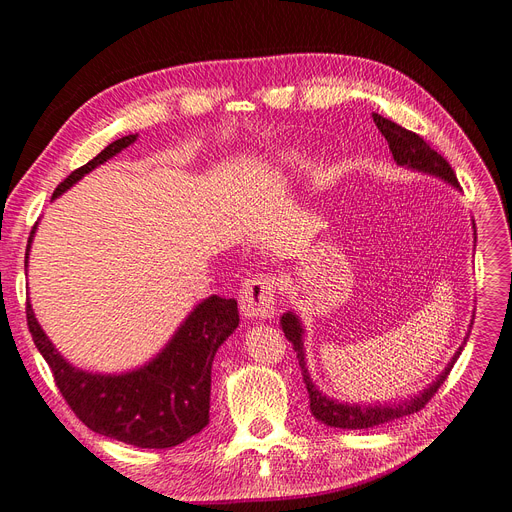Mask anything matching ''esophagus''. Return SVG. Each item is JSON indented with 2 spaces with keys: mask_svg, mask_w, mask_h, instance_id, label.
Masks as SVG:
<instances>
[{
  "mask_svg": "<svg viewBox=\"0 0 512 512\" xmlns=\"http://www.w3.org/2000/svg\"><path fill=\"white\" fill-rule=\"evenodd\" d=\"M275 292L277 277L273 273H256L243 281L239 292V305L245 317H256V320H267L275 315Z\"/></svg>",
  "mask_w": 512,
  "mask_h": 512,
  "instance_id": "34e87169",
  "label": "esophagus"
}]
</instances>
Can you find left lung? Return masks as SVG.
<instances>
[{
	"label": "left lung",
	"mask_w": 512,
	"mask_h": 512,
	"mask_svg": "<svg viewBox=\"0 0 512 512\" xmlns=\"http://www.w3.org/2000/svg\"><path fill=\"white\" fill-rule=\"evenodd\" d=\"M373 120L377 129L381 131V135L387 139L390 144V152L394 156V161L402 167H409L415 171H424L430 175H436V178L449 182L451 186L460 188V182L455 178V171L451 169V165L440 156L434 148H430V144L426 142L424 137H419L417 133L404 129L396 122L383 118L381 114H373ZM281 328H284L286 339L294 345L298 364H301L303 370V381L307 385L309 392V407L311 413L317 421L330 426V428H343V430H364V428H375L381 424H390L394 419L413 415L417 411H421L426 404L432 400V396L438 392V387L445 383L447 375L451 373V368L455 364V360L460 358L464 345L455 351L453 360L447 364V368L436 377V381L426 387L424 392L419 396L404 400V402H379V404H347V402H337L330 400L328 396H324L317 387L313 385L307 366H305V351H303V326L298 322V317L292 313H284L281 315Z\"/></svg>",
	"instance_id": "left-lung-1"
}]
</instances>
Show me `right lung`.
I'll use <instances>...</instances> for the list:
<instances>
[{
    "label": "right lung",
    "mask_w": 512,
    "mask_h": 512,
    "mask_svg": "<svg viewBox=\"0 0 512 512\" xmlns=\"http://www.w3.org/2000/svg\"><path fill=\"white\" fill-rule=\"evenodd\" d=\"M137 139L120 137L93 161L78 167L52 192L61 197L88 171L103 165ZM25 252V269L31 239ZM27 326L35 347L48 362L61 396L86 428L142 449H167L184 443L209 424L211 362L228 334L239 326L235 298L209 296L195 307L167 347L146 366L125 375L86 373L63 360L48 341L27 303Z\"/></svg>",
    "instance_id": "right-lung-1"
}]
</instances>
